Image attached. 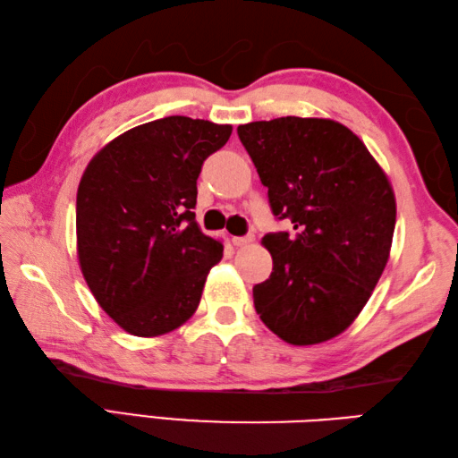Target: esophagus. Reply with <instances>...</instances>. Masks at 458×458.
Instances as JSON below:
<instances>
[{
	"mask_svg": "<svg viewBox=\"0 0 458 458\" xmlns=\"http://www.w3.org/2000/svg\"><path fill=\"white\" fill-rule=\"evenodd\" d=\"M250 242H254V236H251V234H248V236H234V238H232V244L238 246V248L248 246Z\"/></svg>",
	"mask_w": 458,
	"mask_h": 458,
	"instance_id": "obj_1",
	"label": "esophagus"
}]
</instances>
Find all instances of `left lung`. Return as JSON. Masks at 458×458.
<instances>
[{"label":"left lung","mask_w":458,"mask_h":458,"mask_svg":"<svg viewBox=\"0 0 458 458\" xmlns=\"http://www.w3.org/2000/svg\"><path fill=\"white\" fill-rule=\"evenodd\" d=\"M277 220L264 246L274 271L254 307L289 344H318L352 325L387 264L395 199L386 173L343 123L277 118L238 128Z\"/></svg>","instance_id":"left-lung-1"}]
</instances>
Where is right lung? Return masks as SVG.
I'll list each match as a JSON object with an SVG mask.
<instances>
[{"label":"right lung","instance_id":"right-lung-1","mask_svg":"<svg viewBox=\"0 0 458 458\" xmlns=\"http://www.w3.org/2000/svg\"><path fill=\"white\" fill-rule=\"evenodd\" d=\"M232 125L169 115L110 141L76 194L82 276L100 307L135 336L181 327L200 303L224 246L197 218V179Z\"/></svg>","mask_w":458,"mask_h":458}]
</instances>
